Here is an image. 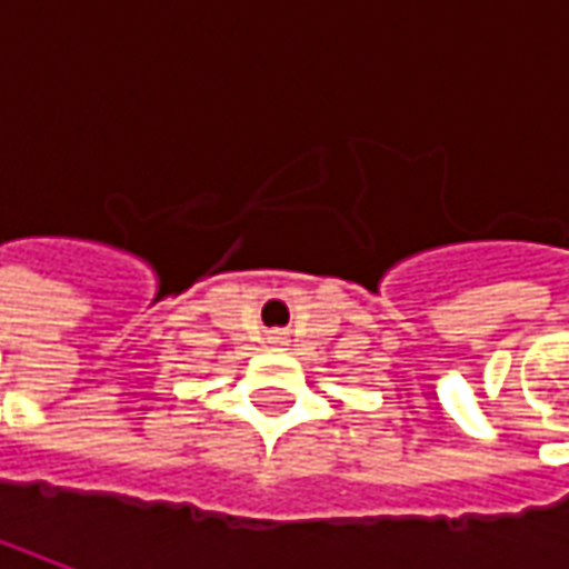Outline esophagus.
I'll list each match as a JSON object with an SVG mask.
<instances>
[{
  "mask_svg": "<svg viewBox=\"0 0 569 569\" xmlns=\"http://www.w3.org/2000/svg\"><path fill=\"white\" fill-rule=\"evenodd\" d=\"M269 341H272V345H284V336H281V332H272V336H269Z\"/></svg>",
  "mask_w": 569,
  "mask_h": 569,
  "instance_id": "34e87169",
  "label": "esophagus"
}]
</instances>
